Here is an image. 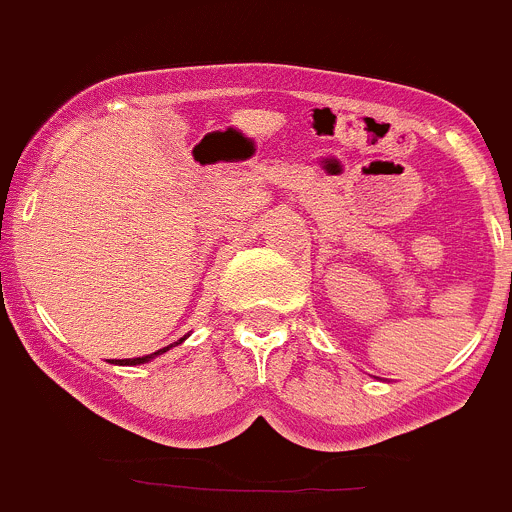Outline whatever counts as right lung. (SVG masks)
Returning a JSON list of instances; mask_svg holds the SVG:
<instances>
[{
  "mask_svg": "<svg viewBox=\"0 0 512 512\" xmlns=\"http://www.w3.org/2000/svg\"><path fill=\"white\" fill-rule=\"evenodd\" d=\"M184 338H187V336H184ZM184 338H179V341H176V343H171V346H179V343H182V341H184ZM171 346H166V348H158L156 354H148V356H138V359H117V361H115V364H120V366H138V364H148V361H151V359H156V356L166 354V351H169V348H171Z\"/></svg>",
  "mask_w": 512,
  "mask_h": 512,
  "instance_id": "1",
  "label": "right lung"
}]
</instances>
